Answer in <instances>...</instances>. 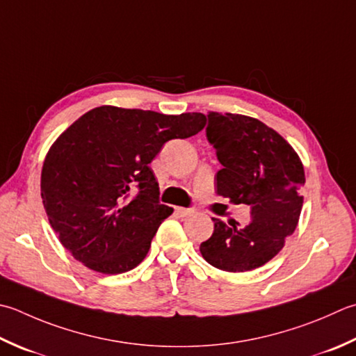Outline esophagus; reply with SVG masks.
I'll use <instances>...</instances> for the list:
<instances>
[{
  "instance_id": "esophagus-1",
  "label": "esophagus",
  "mask_w": 356,
  "mask_h": 356,
  "mask_svg": "<svg viewBox=\"0 0 356 356\" xmlns=\"http://www.w3.org/2000/svg\"><path fill=\"white\" fill-rule=\"evenodd\" d=\"M176 211H177L180 216H184V218H186V216H190V214H193V213H194V208L177 207V208H176Z\"/></svg>"
}]
</instances>
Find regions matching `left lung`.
I'll list each match as a JSON object with an SVG mask.
<instances>
[{
    "label": "left lung",
    "mask_w": 356,
    "mask_h": 356,
    "mask_svg": "<svg viewBox=\"0 0 356 356\" xmlns=\"http://www.w3.org/2000/svg\"><path fill=\"white\" fill-rule=\"evenodd\" d=\"M207 138L222 165L218 194L252 207V222L241 228L213 218L214 232L200 243V253L213 267L233 273L262 267L298 225L305 184L301 159L275 129L241 114H208Z\"/></svg>",
    "instance_id": "left-lung-1"
}]
</instances>
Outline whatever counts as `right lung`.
<instances>
[{
	"label": "right lung",
	"mask_w": 356,
	"mask_h": 356,
	"mask_svg": "<svg viewBox=\"0 0 356 356\" xmlns=\"http://www.w3.org/2000/svg\"><path fill=\"white\" fill-rule=\"evenodd\" d=\"M205 123L200 113L117 106L94 108L74 122L41 170V199L61 245L103 275L137 267L172 213L159 202L149 163L166 142L197 134Z\"/></svg>",
	"instance_id": "1"
}]
</instances>
